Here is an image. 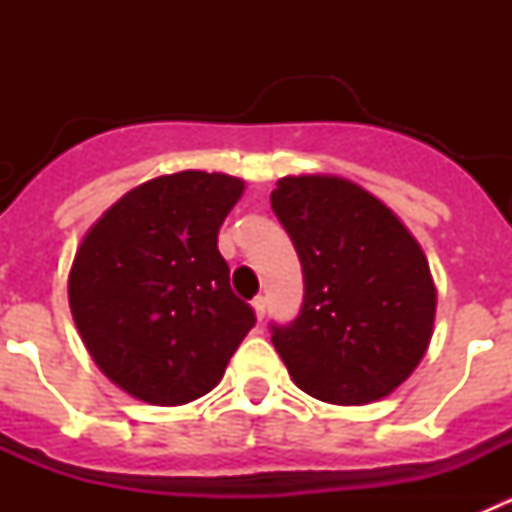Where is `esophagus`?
<instances>
[{"instance_id":"34e87169","label":"esophagus","mask_w":512,"mask_h":512,"mask_svg":"<svg viewBox=\"0 0 512 512\" xmlns=\"http://www.w3.org/2000/svg\"><path fill=\"white\" fill-rule=\"evenodd\" d=\"M253 310H256V318L264 320V315H266V297L264 295L253 297Z\"/></svg>"}]
</instances>
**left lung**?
<instances>
[{
	"label": "left lung",
	"mask_w": 512,
	"mask_h": 512,
	"mask_svg": "<svg viewBox=\"0 0 512 512\" xmlns=\"http://www.w3.org/2000/svg\"><path fill=\"white\" fill-rule=\"evenodd\" d=\"M271 210L305 279L300 315L269 325L295 384L333 405L390 395L423 359L436 315L415 238L377 197L336 176H284Z\"/></svg>",
	"instance_id": "8db88e82"
}]
</instances>
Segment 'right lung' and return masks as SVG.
I'll return each instance as SVG.
<instances>
[{
	"label": "right lung",
	"mask_w": 512,
	"mask_h": 512,
	"mask_svg": "<svg viewBox=\"0 0 512 512\" xmlns=\"http://www.w3.org/2000/svg\"><path fill=\"white\" fill-rule=\"evenodd\" d=\"M241 194L235 176H158L81 241L69 274L74 323L99 369L138 400L184 405L207 395L256 325L217 251Z\"/></svg>",
	"instance_id": "add662e5"
}]
</instances>
